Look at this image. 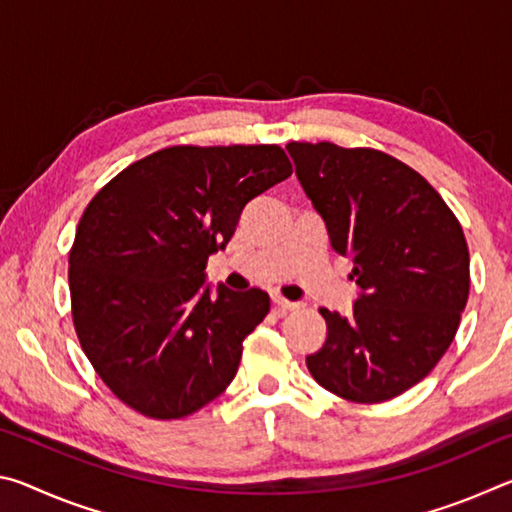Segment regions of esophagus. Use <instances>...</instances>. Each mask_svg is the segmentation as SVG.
<instances>
[{"label": "esophagus", "mask_w": 512, "mask_h": 512, "mask_svg": "<svg viewBox=\"0 0 512 512\" xmlns=\"http://www.w3.org/2000/svg\"><path fill=\"white\" fill-rule=\"evenodd\" d=\"M273 305H275V309L280 311V314H284V311H296L300 305L298 302H291V300H287V298H280V296H275L273 298Z\"/></svg>", "instance_id": "obj_1"}]
</instances>
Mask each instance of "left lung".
<instances>
[{"label": "left lung", "mask_w": 512, "mask_h": 512, "mask_svg": "<svg viewBox=\"0 0 512 512\" xmlns=\"http://www.w3.org/2000/svg\"><path fill=\"white\" fill-rule=\"evenodd\" d=\"M287 151L361 287L350 316L318 309L327 339L307 368L348 402L393 400L436 368L461 325L470 296L461 223L418 171L384 151L332 142Z\"/></svg>", "instance_id": "obj_1"}]
</instances>
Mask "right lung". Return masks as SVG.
<instances>
[{
	"label": "right lung",
	"instance_id": "obj_1",
	"mask_svg": "<svg viewBox=\"0 0 512 512\" xmlns=\"http://www.w3.org/2000/svg\"><path fill=\"white\" fill-rule=\"evenodd\" d=\"M293 173L277 144L160 149L128 164L85 207L69 250L72 320L117 400L178 420L235 379L271 298L205 287L207 257L241 210Z\"/></svg>",
	"mask_w": 512,
	"mask_h": 512
}]
</instances>
